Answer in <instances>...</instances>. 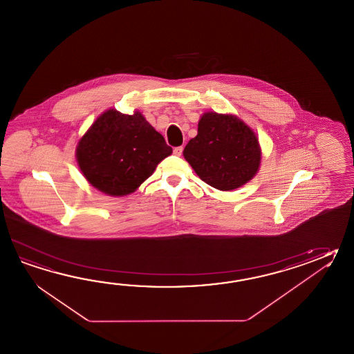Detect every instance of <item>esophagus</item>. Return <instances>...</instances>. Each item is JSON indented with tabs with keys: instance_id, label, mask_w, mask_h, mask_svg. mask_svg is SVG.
Here are the masks:
<instances>
[{
	"instance_id": "obj_1",
	"label": "esophagus",
	"mask_w": 354,
	"mask_h": 354,
	"mask_svg": "<svg viewBox=\"0 0 354 354\" xmlns=\"http://www.w3.org/2000/svg\"><path fill=\"white\" fill-rule=\"evenodd\" d=\"M183 146H178V147H175L174 149V155H176V156H180L181 153H183Z\"/></svg>"
}]
</instances>
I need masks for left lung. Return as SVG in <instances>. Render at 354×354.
I'll return each instance as SVG.
<instances>
[{
  "label": "left lung",
  "mask_w": 354,
  "mask_h": 354,
  "mask_svg": "<svg viewBox=\"0 0 354 354\" xmlns=\"http://www.w3.org/2000/svg\"><path fill=\"white\" fill-rule=\"evenodd\" d=\"M195 173L213 188L233 190L251 180L261 161L259 140L252 130L232 115L204 113L198 135L184 149Z\"/></svg>",
  "instance_id": "8db88e82"
}]
</instances>
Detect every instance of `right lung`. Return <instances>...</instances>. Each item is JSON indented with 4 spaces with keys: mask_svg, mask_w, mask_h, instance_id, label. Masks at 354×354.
Here are the masks:
<instances>
[{
    "mask_svg": "<svg viewBox=\"0 0 354 354\" xmlns=\"http://www.w3.org/2000/svg\"><path fill=\"white\" fill-rule=\"evenodd\" d=\"M171 152L141 113L109 109L80 138L77 160L94 188L121 196L135 192Z\"/></svg>",
    "mask_w": 354,
    "mask_h": 354,
    "instance_id": "obj_1",
    "label": "right lung"
}]
</instances>
